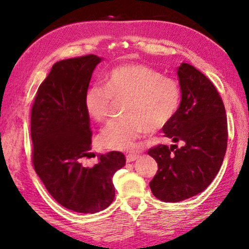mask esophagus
Segmentation results:
<instances>
[{"instance_id":"34e87169","label":"esophagus","mask_w":249,"mask_h":249,"mask_svg":"<svg viewBox=\"0 0 249 249\" xmlns=\"http://www.w3.org/2000/svg\"><path fill=\"white\" fill-rule=\"evenodd\" d=\"M138 158L139 156L137 154H128L127 156H125V160H127V162H134Z\"/></svg>"}]
</instances>
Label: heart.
<instances>
[{"instance_id":"1","label":"heart","mask_w":249,"mask_h":249,"mask_svg":"<svg viewBox=\"0 0 249 249\" xmlns=\"http://www.w3.org/2000/svg\"><path fill=\"white\" fill-rule=\"evenodd\" d=\"M113 101H124L125 118L112 121L101 131L98 142L113 151H129L146 131L165 125L178 111L181 90L175 79L144 64H124L104 77V87L91 85L84 94L88 117L103 122L110 114Z\"/></svg>"}]
</instances>
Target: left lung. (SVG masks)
Listing matches in <instances>:
<instances>
[{
  "label": "left lung",
  "mask_w": 249,
  "mask_h": 249,
  "mask_svg": "<svg viewBox=\"0 0 249 249\" xmlns=\"http://www.w3.org/2000/svg\"><path fill=\"white\" fill-rule=\"evenodd\" d=\"M181 101L162 130L177 145L148 151L159 170L149 182L156 198L166 203L188 199L205 190L219 172L227 151L226 108L209 78L188 63L177 69Z\"/></svg>",
  "instance_id": "8db88e82"
}]
</instances>
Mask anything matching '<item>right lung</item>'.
Listing matches in <instances>:
<instances>
[{
  "mask_svg": "<svg viewBox=\"0 0 249 249\" xmlns=\"http://www.w3.org/2000/svg\"><path fill=\"white\" fill-rule=\"evenodd\" d=\"M102 61L90 54L56 62L40 84L32 108L35 171L57 203L78 213L107 209L115 196L112 178L125 165L120 152L102 154L94 166L83 164L91 149L84 94Z\"/></svg>",
  "mask_w": 249,
  "mask_h": 249,
  "instance_id": "obj_1",
  "label": "right lung"
}]
</instances>
